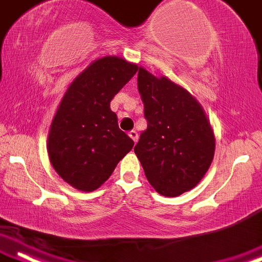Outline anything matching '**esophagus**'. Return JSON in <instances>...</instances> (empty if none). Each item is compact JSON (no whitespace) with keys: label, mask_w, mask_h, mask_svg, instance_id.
Instances as JSON below:
<instances>
[{"label":"esophagus","mask_w":262,"mask_h":262,"mask_svg":"<svg viewBox=\"0 0 262 262\" xmlns=\"http://www.w3.org/2000/svg\"><path fill=\"white\" fill-rule=\"evenodd\" d=\"M128 136L132 138V141H134L135 143H136V142L138 141V132L136 130H132V131L128 132Z\"/></svg>","instance_id":"esophagus-1"}]
</instances>
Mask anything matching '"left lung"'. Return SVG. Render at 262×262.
<instances>
[{
	"instance_id": "1",
	"label": "left lung",
	"mask_w": 262,
	"mask_h": 262,
	"mask_svg": "<svg viewBox=\"0 0 262 262\" xmlns=\"http://www.w3.org/2000/svg\"><path fill=\"white\" fill-rule=\"evenodd\" d=\"M137 85L148 125L135 153L159 194L179 196L194 188L211 165L214 130L195 97L166 76L140 67Z\"/></svg>"
}]
</instances>
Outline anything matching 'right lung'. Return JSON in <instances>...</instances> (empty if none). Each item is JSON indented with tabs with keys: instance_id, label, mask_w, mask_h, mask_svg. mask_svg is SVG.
Masks as SVG:
<instances>
[{
	"instance_id": "add662e5",
	"label": "right lung",
	"mask_w": 262,
	"mask_h": 262,
	"mask_svg": "<svg viewBox=\"0 0 262 262\" xmlns=\"http://www.w3.org/2000/svg\"><path fill=\"white\" fill-rule=\"evenodd\" d=\"M137 70V64L124 58H99L64 93L48 132L47 151L53 169L74 188H99L134 147L119 128L111 102Z\"/></svg>"
}]
</instances>
